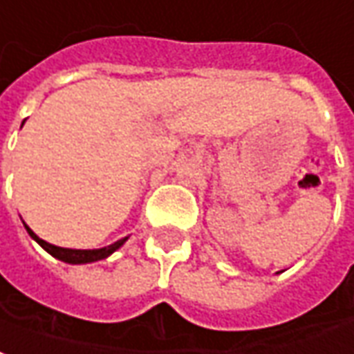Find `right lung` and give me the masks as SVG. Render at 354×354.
Masks as SVG:
<instances>
[{
	"label": "right lung",
	"mask_w": 354,
	"mask_h": 354,
	"mask_svg": "<svg viewBox=\"0 0 354 354\" xmlns=\"http://www.w3.org/2000/svg\"><path fill=\"white\" fill-rule=\"evenodd\" d=\"M26 227V225H24ZM28 230V234L34 240H36L37 244L44 248L45 252H49L53 257H57V259H61L64 263H72V265H80V263H91V261H99V259H104V257H109L110 253L116 252L120 245L124 244L127 238H122V240H118L114 244L106 245V248H101V250H70V248H59V245H53L49 242H45L41 238L34 234V230L26 227Z\"/></svg>",
	"instance_id": "add662e5"
}]
</instances>
